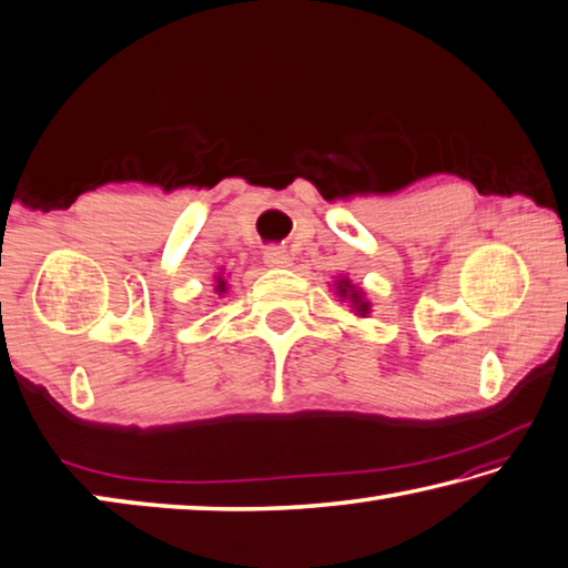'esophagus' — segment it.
I'll list each match as a JSON object with an SVG mask.
<instances>
[{"label": "esophagus", "mask_w": 568, "mask_h": 568, "mask_svg": "<svg viewBox=\"0 0 568 568\" xmlns=\"http://www.w3.org/2000/svg\"><path fill=\"white\" fill-rule=\"evenodd\" d=\"M264 262H266V266H272V268H284V266L292 264V256L286 254L282 246H268L264 251Z\"/></svg>", "instance_id": "34e87169"}]
</instances>
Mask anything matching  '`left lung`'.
Here are the masks:
<instances>
[{
	"label": "left lung",
	"instance_id": "obj_1",
	"mask_svg": "<svg viewBox=\"0 0 568 568\" xmlns=\"http://www.w3.org/2000/svg\"><path fill=\"white\" fill-rule=\"evenodd\" d=\"M332 286H334V294L339 296V302H347L357 317H367L372 304L367 302V296H365V292H362V286L352 284V278H347V276H339Z\"/></svg>",
	"mask_w": 568,
	"mask_h": 568
}]
</instances>
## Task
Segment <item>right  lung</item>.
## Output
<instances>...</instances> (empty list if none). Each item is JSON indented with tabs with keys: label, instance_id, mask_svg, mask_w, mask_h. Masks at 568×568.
I'll return each mask as SVG.
<instances>
[{
	"label": "right lung",
	"instance_id": "add662e5",
	"mask_svg": "<svg viewBox=\"0 0 568 568\" xmlns=\"http://www.w3.org/2000/svg\"><path fill=\"white\" fill-rule=\"evenodd\" d=\"M213 278H216V284H213V286H216V290H213V292H216L219 296L226 294L229 292V282H226V274H223V268Z\"/></svg>",
	"mask_w": 568,
	"mask_h": 568
}]
</instances>
